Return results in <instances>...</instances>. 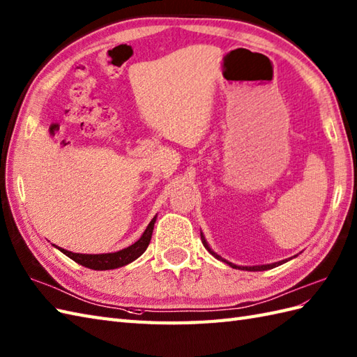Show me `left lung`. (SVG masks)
<instances>
[{
  "label": "left lung",
  "mask_w": 357,
  "mask_h": 357,
  "mask_svg": "<svg viewBox=\"0 0 357 357\" xmlns=\"http://www.w3.org/2000/svg\"><path fill=\"white\" fill-rule=\"evenodd\" d=\"M201 238H202V243H204V246L206 248V251H208L213 257H216L218 260H220V261H223V263H227V264H229L231 268H234V269H240V271H251V272H257V271H268V269H272V268H277V266H280V264H283V263H286V261H289V260H292L294 257H291V259H286V260H281V261H275V263H269V264H259V266H238V264H234V263H231V261H228V260H225V259H222V257L219 255V254H216L214 252L211 248H210V245H208V242H206L205 240V236L201 233ZM296 257V255H295Z\"/></svg>",
  "instance_id": "1"
}]
</instances>
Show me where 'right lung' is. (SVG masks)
<instances>
[{
	"label": "right lung",
	"instance_id": "obj_1",
	"mask_svg": "<svg viewBox=\"0 0 357 357\" xmlns=\"http://www.w3.org/2000/svg\"><path fill=\"white\" fill-rule=\"evenodd\" d=\"M156 222V216L151 220L147 228L144 229L143 236H141L135 243H132L130 246L124 248V250H120L117 252H107V254H79V252H71L62 250V248L56 246L57 250L63 252L66 257H70L71 260L76 263L82 264V266L94 269V271H107V269H117L121 266H126V264L132 263L137 260L139 255H143V252L147 250L149 243H151L152 233H153V227Z\"/></svg>",
	"mask_w": 357,
	"mask_h": 357
}]
</instances>
